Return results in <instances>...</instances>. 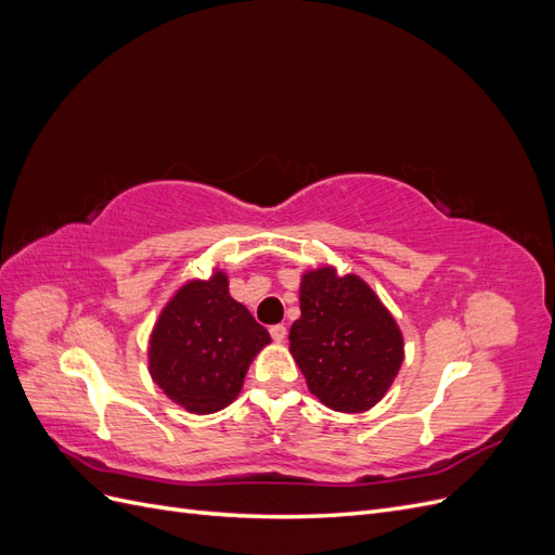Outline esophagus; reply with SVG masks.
Returning <instances> with one entry per match:
<instances>
[{
	"label": "esophagus",
	"instance_id": "34e87169",
	"mask_svg": "<svg viewBox=\"0 0 555 555\" xmlns=\"http://www.w3.org/2000/svg\"><path fill=\"white\" fill-rule=\"evenodd\" d=\"M268 331H271V338L275 343H282L284 338H287V326H284V324H273Z\"/></svg>",
	"mask_w": 555,
	"mask_h": 555
}]
</instances>
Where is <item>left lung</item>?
<instances>
[{"instance_id":"obj_1","label":"left lung","mask_w":555,"mask_h":555,"mask_svg":"<svg viewBox=\"0 0 555 555\" xmlns=\"http://www.w3.org/2000/svg\"><path fill=\"white\" fill-rule=\"evenodd\" d=\"M292 354L308 389L335 412H365L402 363V335L375 292L357 275L319 268L300 282Z\"/></svg>"}]
</instances>
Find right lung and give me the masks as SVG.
Listing matches in <instances>:
<instances>
[{"instance_id":"obj_1","label":"right lung","mask_w":555,"mask_h":555,"mask_svg":"<svg viewBox=\"0 0 555 555\" xmlns=\"http://www.w3.org/2000/svg\"><path fill=\"white\" fill-rule=\"evenodd\" d=\"M271 335L229 296L224 273L194 280L171 298L150 338V375L194 414L227 408Z\"/></svg>"}]
</instances>
